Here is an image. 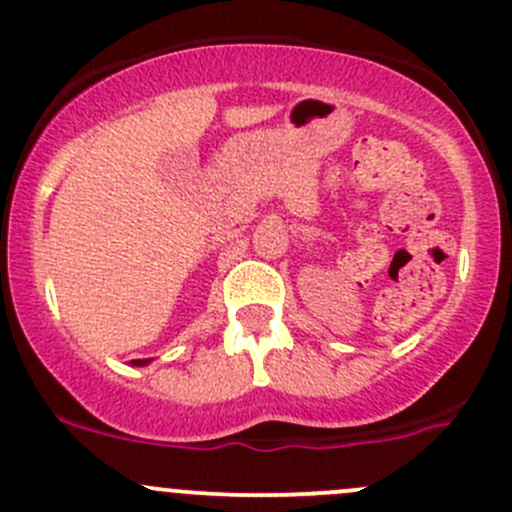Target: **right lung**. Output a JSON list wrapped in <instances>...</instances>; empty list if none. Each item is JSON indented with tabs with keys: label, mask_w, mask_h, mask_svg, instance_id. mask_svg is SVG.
Masks as SVG:
<instances>
[{
	"label": "right lung",
	"mask_w": 512,
	"mask_h": 512,
	"mask_svg": "<svg viewBox=\"0 0 512 512\" xmlns=\"http://www.w3.org/2000/svg\"><path fill=\"white\" fill-rule=\"evenodd\" d=\"M131 364L133 366H148V364H151V359H133Z\"/></svg>",
	"instance_id": "right-lung-1"
}]
</instances>
